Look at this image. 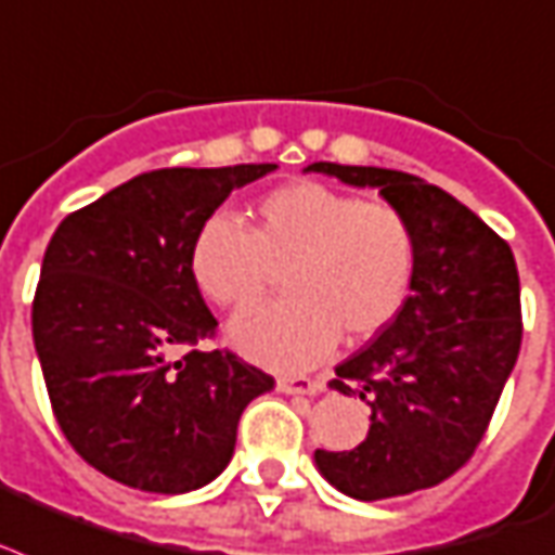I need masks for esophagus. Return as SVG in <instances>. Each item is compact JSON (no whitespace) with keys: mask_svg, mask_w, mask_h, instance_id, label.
<instances>
[{"mask_svg":"<svg viewBox=\"0 0 555 555\" xmlns=\"http://www.w3.org/2000/svg\"><path fill=\"white\" fill-rule=\"evenodd\" d=\"M323 387L325 384L320 378H296V375H282V378H276V390L291 392V396H314Z\"/></svg>","mask_w":555,"mask_h":555,"instance_id":"1","label":"esophagus"}]
</instances>
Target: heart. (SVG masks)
<instances>
[{
    "label": "heart",
    "mask_w": 555,
    "mask_h": 555,
    "mask_svg": "<svg viewBox=\"0 0 555 555\" xmlns=\"http://www.w3.org/2000/svg\"><path fill=\"white\" fill-rule=\"evenodd\" d=\"M416 261V230L399 206L314 180L259 197L253 232L211 215L192 241L194 282L223 308L259 302L276 268H287V299L232 323L241 352L287 372L323 361L340 332L349 340L384 332L408 302Z\"/></svg>",
    "instance_id": "heart-1"
}]
</instances>
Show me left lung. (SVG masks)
I'll use <instances>...</instances> for the list:
<instances>
[{
	"mask_svg": "<svg viewBox=\"0 0 555 555\" xmlns=\"http://www.w3.org/2000/svg\"><path fill=\"white\" fill-rule=\"evenodd\" d=\"M306 171L378 189L413 223L416 279L401 314L328 384L361 396L370 434L352 451H314L320 475L358 501L430 489L480 446L521 349V285L509 244L475 211L404 171L314 163Z\"/></svg>",
	"mask_w": 555,
	"mask_h": 555,
	"instance_id": "1",
	"label": "left lung"
}]
</instances>
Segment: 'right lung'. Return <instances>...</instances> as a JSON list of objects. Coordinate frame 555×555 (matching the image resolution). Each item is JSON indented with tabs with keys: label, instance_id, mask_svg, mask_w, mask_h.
Returning a JSON list of instances; mask_svg holds the SVG:
<instances>
[{
	"label": "right lung",
	"instance_id": "right-lung-1",
	"mask_svg": "<svg viewBox=\"0 0 555 555\" xmlns=\"http://www.w3.org/2000/svg\"><path fill=\"white\" fill-rule=\"evenodd\" d=\"M276 165L159 168L54 230L31 332L63 437L109 480L183 494L221 475L268 372L203 352L218 332L192 273V241L235 189Z\"/></svg>",
	"mask_w": 555,
	"mask_h": 555
}]
</instances>
